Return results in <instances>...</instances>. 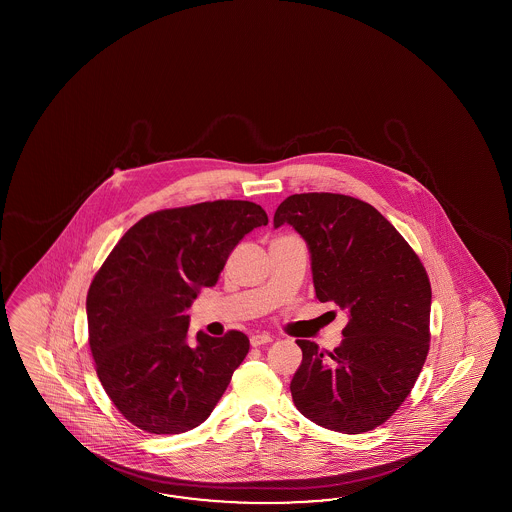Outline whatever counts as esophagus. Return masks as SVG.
<instances>
[{
	"instance_id": "obj_1",
	"label": "esophagus",
	"mask_w": 512,
	"mask_h": 512,
	"mask_svg": "<svg viewBox=\"0 0 512 512\" xmlns=\"http://www.w3.org/2000/svg\"><path fill=\"white\" fill-rule=\"evenodd\" d=\"M274 340L268 332H261V334H253L251 338H249V343L253 345V347H261V345H266V343H270V341Z\"/></svg>"
}]
</instances>
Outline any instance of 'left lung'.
Listing matches in <instances>:
<instances>
[{
  "instance_id": "8db88e82",
  "label": "left lung",
  "mask_w": 512,
  "mask_h": 512,
  "mask_svg": "<svg viewBox=\"0 0 512 512\" xmlns=\"http://www.w3.org/2000/svg\"><path fill=\"white\" fill-rule=\"evenodd\" d=\"M283 223L310 246L317 298L349 313L334 351L296 340L302 364L291 381L293 402L328 430L370 432L405 402L428 357L426 268L388 219L349 195H291L274 214V227Z\"/></svg>"
}]
</instances>
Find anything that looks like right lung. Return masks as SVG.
<instances>
[{
    "label": "right lung",
    "mask_w": 512,
    "mask_h": 512,
    "mask_svg": "<svg viewBox=\"0 0 512 512\" xmlns=\"http://www.w3.org/2000/svg\"><path fill=\"white\" fill-rule=\"evenodd\" d=\"M249 201L199 202L137 221L86 296L95 372L110 402L148 434H182L210 417L249 351L246 334H197L187 308L214 287L236 244L266 225Z\"/></svg>",
    "instance_id": "1"
}]
</instances>
